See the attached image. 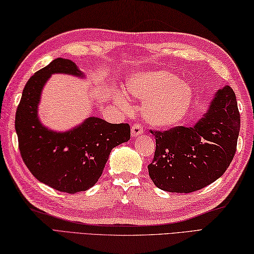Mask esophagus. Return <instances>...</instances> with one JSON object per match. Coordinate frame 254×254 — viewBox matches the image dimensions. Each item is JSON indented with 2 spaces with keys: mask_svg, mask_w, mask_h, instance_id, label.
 <instances>
[{
  "mask_svg": "<svg viewBox=\"0 0 254 254\" xmlns=\"http://www.w3.org/2000/svg\"><path fill=\"white\" fill-rule=\"evenodd\" d=\"M143 133V127H142V126L141 124H134V126L132 127V128H131V134H132V136L134 137V136H138V135H141V134Z\"/></svg>",
  "mask_w": 254,
  "mask_h": 254,
  "instance_id": "esophagus-1",
  "label": "esophagus"
}]
</instances>
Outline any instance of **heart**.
Here are the masks:
<instances>
[{
    "label": "heart",
    "mask_w": 254,
    "mask_h": 254,
    "mask_svg": "<svg viewBox=\"0 0 254 254\" xmlns=\"http://www.w3.org/2000/svg\"><path fill=\"white\" fill-rule=\"evenodd\" d=\"M126 90L143 101L144 119L150 126L159 128L179 123L193 98L191 86L166 71L132 74L126 82ZM117 99L121 105H127L123 95H117Z\"/></svg>",
    "instance_id": "1"
}]
</instances>
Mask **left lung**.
<instances>
[{"instance_id":"8db88e82","label":"left lung","mask_w":254,"mask_h":254,"mask_svg":"<svg viewBox=\"0 0 254 254\" xmlns=\"http://www.w3.org/2000/svg\"><path fill=\"white\" fill-rule=\"evenodd\" d=\"M240 115L230 86L218 89L207 112L193 127L150 131L156 138L148 174L160 190L190 193L217 180L233 160Z\"/></svg>"}]
</instances>
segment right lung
Listing matches in <instances>:
<instances>
[{"mask_svg": "<svg viewBox=\"0 0 254 254\" xmlns=\"http://www.w3.org/2000/svg\"><path fill=\"white\" fill-rule=\"evenodd\" d=\"M52 74L85 77L76 64L62 58L32 75L15 117L19 152L37 180L61 192L87 191L102 175L111 149L130 139V126L89 117L65 132L48 128L38 117V105Z\"/></svg>", "mask_w": 254, "mask_h": 254, "instance_id": "1", "label": "right lung"}]
</instances>
